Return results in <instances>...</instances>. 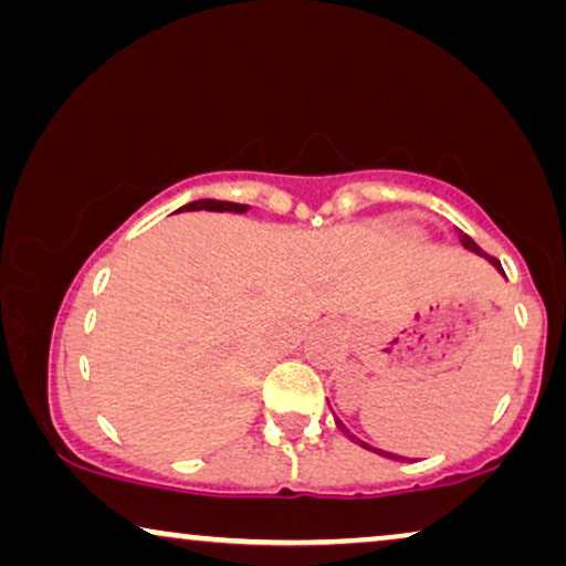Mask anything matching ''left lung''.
I'll use <instances>...</instances> for the list:
<instances>
[{"label": "left lung", "instance_id": "8db88e82", "mask_svg": "<svg viewBox=\"0 0 566 566\" xmlns=\"http://www.w3.org/2000/svg\"><path fill=\"white\" fill-rule=\"evenodd\" d=\"M459 239H461V244H463V247H467V250H471V252H476V254H482V258H486V260H490V262H492V265L500 270V273H505V270H502V268H500V262H497V260H494V258H490V254H484L482 250H479V244L474 242V239H471V237H467V234H463V231H459ZM335 424H337V430H339V432H343V436H345L347 440H353V443H358V446H363V448H366V451H374V453H378V455H384V459H394V461H405V455H397V453L381 451V448H374V446L363 443V440H360V438H355V436H353V432L345 428V424H343V420H337V417H335Z\"/></svg>", "mask_w": 566, "mask_h": 566}]
</instances>
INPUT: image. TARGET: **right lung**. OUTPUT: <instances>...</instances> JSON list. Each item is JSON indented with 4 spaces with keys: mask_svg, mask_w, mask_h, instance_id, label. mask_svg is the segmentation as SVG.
<instances>
[{
    "mask_svg": "<svg viewBox=\"0 0 566 566\" xmlns=\"http://www.w3.org/2000/svg\"><path fill=\"white\" fill-rule=\"evenodd\" d=\"M250 206L242 203H229V200H192V203L182 206L180 211H231V213H244Z\"/></svg>",
    "mask_w": 566,
    "mask_h": 566,
    "instance_id": "right-lung-1",
    "label": "right lung"
}]
</instances>
